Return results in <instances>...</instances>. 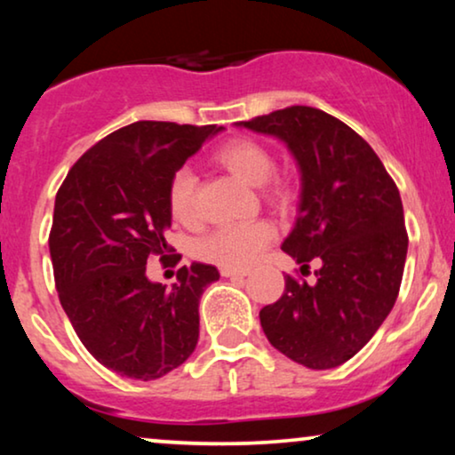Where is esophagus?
<instances>
[{"label": "esophagus", "instance_id": "obj_1", "mask_svg": "<svg viewBox=\"0 0 455 455\" xmlns=\"http://www.w3.org/2000/svg\"><path fill=\"white\" fill-rule=\"evenodd\" d=\"M221 275H223V277H232V279H242V277L248 275V271H242V269H226V267H223Z\"/></svg>", "mask_w": 455, "mask_h": 455}]
</instances>
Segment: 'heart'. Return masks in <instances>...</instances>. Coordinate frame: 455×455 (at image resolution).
<instances>
[{"label":"heart","mask_w":455,"mask_h":455,"mask_svg":"<svg viewBox=\"0 0 455 455\" xmlns=\"http://www.w3.org/2000/svg\"><path fill=\"white\" fill-rule=\"evenodd\" d=\"M215 161L248 186H263L265 198L277 207L290 201L288 186L282 180L270 178L275 170L273 155L254 139H232L215 151ZM167 209L182 226H196V176L190 167L173 170L167 182ZM275 228L269 221H252L242 226L215 229L198 244V257L226 269H248L260 252L275 240Z\"/></svg>","instance_id":"heart-1"}]
</instances>
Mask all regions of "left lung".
I'll use <instances>...</instances> for the list:
<instances>
[{
    "mask_svg": "<svg viewBox=\"0 0 455 455\" xmlns=\"http://www.w3.org/2000/svg\"><path fill=\"white\" fill-rule=\"evenodd\" d=\"M282 139L302 173L300 213L282 251L316 283L285 275L277 302L260 310L273 347L308 369H333L363 350L400 294L408 252L400 190L363 136L307 105L242 122Z\"/></svg>",
    "mask_w": 455,
    "mask_h": 455,
    "instance_id": "left-lung-1",
    "label": "left lung"
}]
</instances>
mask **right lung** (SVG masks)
Here are the masks:
<instances>
[{
	"mask_svg": "<svg viewBox=\"0 0 455 455\" xmlns=\"http://www.w3.org/2000/svg\"><path fill=\"white\" fill-rule=\"evenodd\" d=\"M221 128L134 122L70 167L49 232L55 288L83 346L117 375L151 381L178 369L198 341V300L213 265L178 269L172 288L148 282L147 260L176 265L167 182Z\"/></svg>",
	"mask_w": 455,
	"mask_h": 455,
	"instance_id": "1",
	"label": "right lung"
}]
</instances>
